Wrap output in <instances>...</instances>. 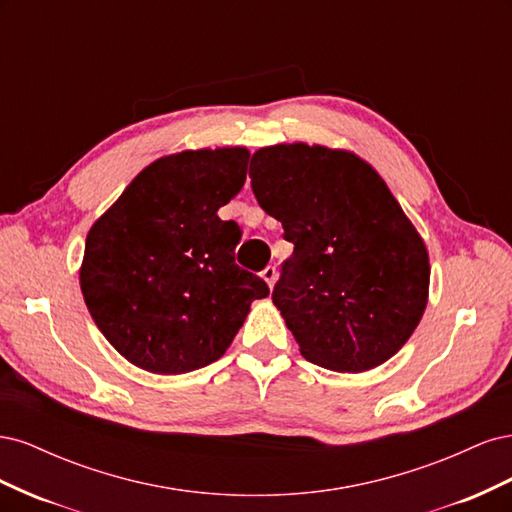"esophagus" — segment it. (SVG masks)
Here are the masks:
<instances>
[{
  "label": "esophagus",
  "mask_w": 512,
  "mask_h": 512,
  "mask_svg": "<svg viewBox=\"0 0 512 512\" xmlns=\"http://www.w3.org/2000/svg\"><path fill=\"white\" fill-rule=\"evenodd\" d=\"M260 277L267 282L269 288H273V284H275V280H277V271H275V267H267L265 271L260 273Z\"/></svg>",
  "instance_id": "34e87169"
}]
</instances>
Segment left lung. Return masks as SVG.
<instances>
[{
	"instance_id": "8db88e82",
	"label": "left lung",
	"mask_w": 512,
	"mask_h": 512,
	"mask_svg": "<svg viewBox=\"0 0 512 512\" xmlns=\"http://www.w3.org/2000/svg\"><path fill=\"white\" fill-rule=\"evenodd\" d=\"M250 179L294 243L273 303L301 354L348 374L389 361L425 314L431 273L389 185L354 151L307 143L258 149Z\"/></svg>"
}]
</instances>
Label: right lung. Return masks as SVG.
<instances>
[{
	"label": "right lung",
	"instance_id": "1",
	"mask_svg": "<svg viewBox=\"0 0 512 512\" xmlns=\"http://www.w3.org/2000/svg\"><path fill=\"white\" fill-rule=\"evenodd\" d=\"M245 147L185 149L138 173L87 232L79 282L123 359L177 376L228 350L267 284L235 265L241 230L220 220L247 175Z\"/></svg>",
	"mask_w": 512,
	"mask_h": 512
}]
</instances>
